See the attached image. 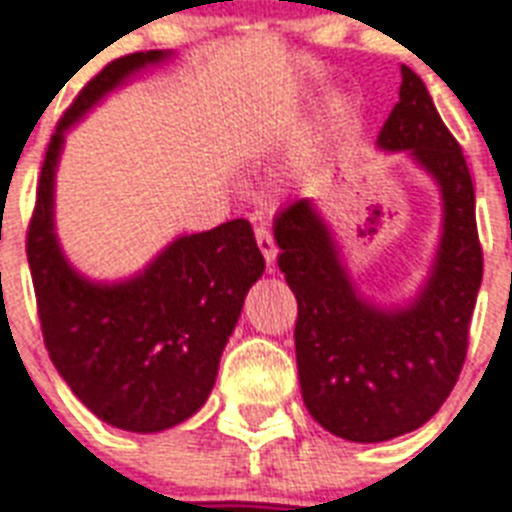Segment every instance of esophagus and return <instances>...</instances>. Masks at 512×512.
I'll list each match as a JSON object with an SVG mask.
<instances>
[{
  "label": "esophagus",
  "mask_w": 512,
  "mask_h": 512,
  "mask_svg": "<svg viewBox=\"0 0 512 512\" xmlns=\"http://www.w3.org/2000/svg\"><path fill=\"white\" fill-rule=\"evenodd\" d=\"M255 239H257V247H260V252H263L265 263L271 265L273 260H276V241H273V233L265 228V225H257L255 228Z\"/></svg>",
  "instance_id": "34e87169"
}]
</instances>
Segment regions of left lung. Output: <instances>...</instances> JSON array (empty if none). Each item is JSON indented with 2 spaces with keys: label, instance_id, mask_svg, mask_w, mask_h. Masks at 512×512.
I'll use <instances>...</instances> for the list:
<instances>
[{
  "label": "left lung",
  "instance_id": "left-lung-1",
  "mask_svg": "<svg viewBox=\"0 0 512 512\" xmlns=\"http://www.w3.org/2000/svg\"><path fill=\"white\" fill-rule=\"evenodd\" d=\"M401 76V100L377 143L412 151L444 193L436 268L414 305L388 313L358 300L308 199L292 201L273 220L279 268L297 297L303 401L321 428L358 444L412 433L441 409L468 356L484 276L468 162L420 76L406 66Z\"/></svg>",
  "mask_w": 512,
  "mask_h": 512
}]
</instances>
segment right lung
Masks as SVG:
<instances>
[{
    "label": "right lung",
    "mask_w": 512,
    "mask_h": 512,
    "mask_svg": "<svg viewBox=\"0 0 512 512\" xmlns=\"http://www.w3.org/2000/svg\"><path fill=\"white\" fill-rule=\"evenodd\" d=\"M162 50L111 60L60 116L44 154L26 255L36 313L52 364L92 414L114 428L156 433L207 401L228 335L265 260L249 220L177 239L143 276L90 284L63 260L52 233V177L63 130Z\"/></svg>",
    "instance_id": "1"
}]
</instances>
